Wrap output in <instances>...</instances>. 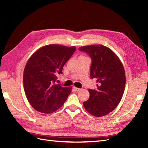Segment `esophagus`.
I'll return each mask as SVG.
<instances>
[{"label": "esophagus", "mask_w": 148, "mask_h": 148, "mask_svg": "<svg viewBox=\"0 0 148 148\" xmlns=\"http://www.w3.org/2000/svg\"><path fill=\"white\" fill-rule=\"evenodd\" d=\"M73 89H74L75 91H77H77H79L81 89H79V88H77V87H73Z\"/></svg>", "instance_id": "esophagus-1"}]
</instances>
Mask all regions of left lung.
<instances>
[{"instance_id":"obj_1","label":"left lung","mask_w":148,"mask_h":148,"mask_svg":"<svg viewBox=\"0 0 148 148\" xmlns=\"http://www.w3.org/2000/svg\"><path fill=\"white\" fill-rule=\"evenodd\" d=\"M78 50L90 57V77L97 82L96 89H88L90 96L83 102L84 107L96 117L104 116L122 99L126 82L123 66L115 53L104 46H82Z\"/></svg>"}]
</instances>
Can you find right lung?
Wrapping results in <instances>:
<instances>
[{
  "instance_id": "obj_1",
  "label": "right lung",
  "mask_w": 148,
  "mask_h": 148,
  "mask_svg": "<svg viewBox=\"0 0 148 148\" xmlns=\"http://www.w3.org/2000/svg\"><path fill=\"white\" fill-rule=\"evenodd\" d=\"M76 50L75 47L50 44L40 48L29 58L23 73L26 97L33 108L51 114L59 109L71 92V87L56 84L57 75Z\"/></svg>"
}]
</instances>
